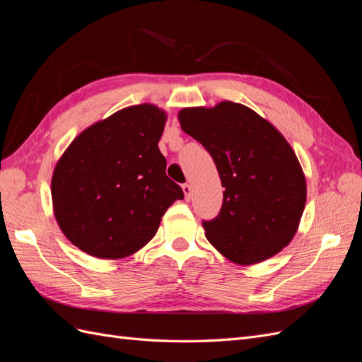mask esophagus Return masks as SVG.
Segmentation results:
<instances>
[{
  "mask_svg": "<svg viewBox=\"0 0 362 362\" xmlns=\"http://www.w3.org/2000/svg\"><path fill=\"white\" fill-rule=\"evenodd\" d=\"M182 192H184V196H185V199H190V196H192V185L190 184H182Z\"/></svg>",
  "mask_w": 362,
  "mask_h": 362,
  "instance_id": "34e87169",
  "label": "esophagus"
}]
</instances>
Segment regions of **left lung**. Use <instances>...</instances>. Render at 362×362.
<instances>
[{
	"mask_svg": "<svg viewBox=\"0 0 362 362\" xmlns=\"http://www.w3.org/2000/svg\"><path fill=\"white\" fill-rule=\"evenodd\" d=\"M178 119L210 152L225 187L221 213L202 222L208 242L240 266L276 255L298 231L306 202L305 175L286 137L233 101L182 108Z\"/></svg>",
	"mask_w": 362,
	"mask_h": 362,
	"instance_id": "1",
	"label": "left lung"
}]
</instances>
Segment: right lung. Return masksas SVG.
Listing matches in <instances>:
<instances>
[{"label":"right lung","mask_w":362,"mask_h":362,"mask_svg":"<svg viewBox=\"0 0 362 362\" xmlns=\"http://www.w3.org/2000/svg\"><path fill=\"white\" fill-rule=\"evenodd\" d=\"M168 115L154 104L122 108L86 128L59 158L51 196L69 242L92 257L120 259L156 235L184 193L166 175L158 141Z\"/></svg>","instance_id":"right-lung-1"}]
</instances>
